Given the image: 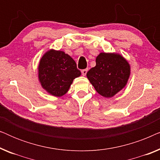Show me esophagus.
<instances>
[{"label": "esophagus", "mask_w": 160, "mask_h": 160, "mask_svg": "<svg viewBox=\"0 0 160 160\" xmlns=\"http://www.w3.org/2000/svg\"><path fill=\"white\" fill-rule=\"evenodd\" d=\"M87 71H88V69H84V70H82V75H83V76H86V74H87Z\"/></svg>", "instance_id": "obj_1"}]
</instances>
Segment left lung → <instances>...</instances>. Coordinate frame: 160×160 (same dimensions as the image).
<instances>
[{
	"mask_svg": "<svg viewBox=\"0 0 160 160\" xmlns=\"http://www.w3.org/2000/svg\"><path fill=\"white\" fill-rule=\"evenodd\" d=\"M130 74L129 63L114 53H100L96 65L87 73L95 90L105 98H111L124 88Z\"/></svg>",
	"mask_w": 160,
	"mask_h": 160,
	"instance_id": "8db88e82",
	"label": "left lung"
}]
</instances>
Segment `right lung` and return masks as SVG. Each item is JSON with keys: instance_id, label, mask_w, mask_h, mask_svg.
Returning a JSON list of instances; mask_svg holds the SVG:
<instances>
[{"instance_id": "obj_1", "label": "right lung", "mask_w": 160, "mask_h": 160, "mask_svg": "<svg viewBox=\"0 0 160 160\" xmlns=\"http://www.w3.org/2000/svg\"><path fill=\"white\" fill-rule=\"evenodd\" d=\"M81 75L76 63L62 51H48L40 60L38 78L48 92L60 97L68 91L74 78Z\"/></svg>"}]
</instances>
